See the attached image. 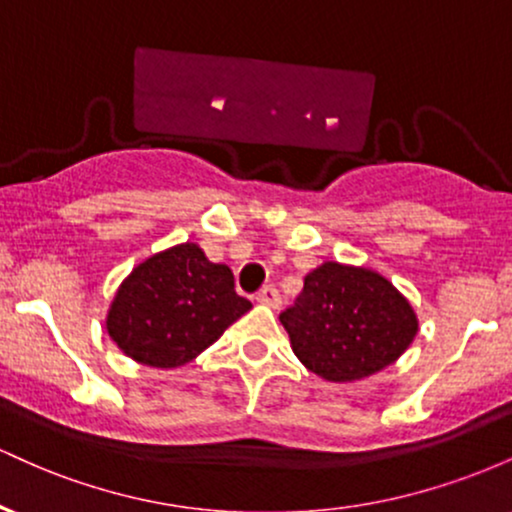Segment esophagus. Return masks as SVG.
<instances>
[{
    "label": "esophagus",
    "mask_w": 512,
    "mask_h": 512,
    "mask_svg": "<svg viewBox=\"0 0 512 512\" xmlns=\"http://www.w3.org/2000/svg\"><path fill=\"white\" fill-rule=\"evenodd\" d=\"M257 303L262 305H272V308H279L281 305V296L274 286H264V289L257 291Z\"/></svg>",
    "instance_id": "34e87169"
}]
</instances>
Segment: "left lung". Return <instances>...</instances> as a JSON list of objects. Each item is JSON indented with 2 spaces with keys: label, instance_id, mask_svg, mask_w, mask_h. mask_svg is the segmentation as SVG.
I'll list each match as a JSON object with an SVG mask.
<instances>
[{
  "label": "left lung",
  "instance_id": "8db88e82",
  "mask_svg": "<svg viewBox=\"0 0 512 512\" xmlns=\"http://www.w3.org/2000/svg\"><path fill=\"white\" fill-rule=\"evenodd\" d=\"M293 354L330 383L368 378L395 363L419 332L407 298L366 267L325 262L279 315Z\"/></svg>",
  "mask_w": 512,
  "mask_h": 512
}]
</instances>
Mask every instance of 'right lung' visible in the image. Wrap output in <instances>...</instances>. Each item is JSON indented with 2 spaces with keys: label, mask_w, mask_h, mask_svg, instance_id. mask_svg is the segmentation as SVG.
<instances>
[{
  "label": "right lung",
  "mask_w": 512,
  "mask_h": 512,
  "mask_svg": "<svg viewBox=\"0 0 512 512\" xmlns=\"http://www.w3.org/2000/svg\"><path fill=\"white\" fill-rule=\"evenodd\" d=\"M250 308L248 298L236 293L226 264L209 262L195 243H182L132 269L115 293L105 325L134 361L178 368Z\"/></svg>",
  "instance_id": "1"
}]
</instances>
